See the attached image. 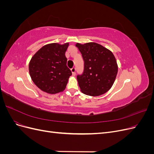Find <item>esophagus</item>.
<instances>
[{
  "label": "esophagus",
  "instance_id": "obj_1",
  "mask_svg": "<svg viewBox=\"0 0 154 154\" xmlns=\"http://www.w3.org/2000/svg\"><path fill=\"white\" fill-rule=\"evenodd\" d=\"M71 72H72V75H73V76L75 75V71H76V69H75V67H72V68L71 69Z\"/></svg>",
  "mask_w": 154,
  "mask_h": 154
}]
</instances>
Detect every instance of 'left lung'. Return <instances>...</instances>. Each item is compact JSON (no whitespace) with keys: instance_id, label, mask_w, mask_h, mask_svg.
Masks as SVG:
<instances>
[{"instance_id":"obj_1","label":"left lung","mask_w":154,"mask_h":154,"mask_svg":"<svg viewBox=\"0 0 154 154\" xmlns=\"http://www.w3.org/2000/svg\"><path fill=\"white\" fill-rule=\"evenodd\" d=\"M76 46L84 61L83 73L77 75L81 91L91 96L105 94L112 86L118 74V64L113 53L95 42L77 43Z\"/></svg>"}]
</instances>
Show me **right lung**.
<instances>
[{"instance_id":"add662e5","label":"right lung","mask_w":154,"mask_h":154,"mask_svg":"<svg viewBox=\"0 0 154 154\" xmlns=\"http://www.w3.org/2000/svg\"><path fill=\"white\" fill-rule=\"evenodd\" d=\"M69 43L45 45L32 57L29 71L32 82L40 89L49 94L63 91L72 72L67 66L66 51Z\"/></svg>"}]
</instances>
